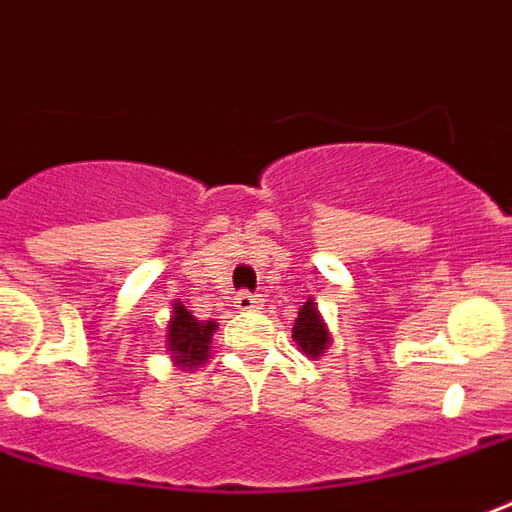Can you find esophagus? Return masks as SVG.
Returning <instances> with one entry per match:
<instances>
[{
	"label": "esophagus",
	"instance_id": "obj_1",
	"mask_svg": "<svg viewBox=\"0 0 512 512\" xmlns=\"http://www.w3.org/2000/svg\"><path fill=\"white\" fill-rule=\"evenodd\" d=\"M259 305H261V300H259V297H256V294H251V292H240V294H237V297H234V308H237V311H240V313L253 311V308H259Z\"/></svg>",
	"mask_w": 512,
	"mask_h": 512
}]
</instances>
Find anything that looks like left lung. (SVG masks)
I'll return each mask as SVG.
<instances>
[{
    "label": "left lung",
    "instance_id": "obj_1",
    "mask_svg": "<svg viewBox=\"0 0 512 512\" xmlns=\"http://www.w3.org/2000/svg\"><path fill=\"white\" fill-rule=\"evenodd\" d=\"M292 338L297 343V349L302 354H308L311 360H319L324 357V352L330 349L333 343V335H330V327L324 322V316L319 313V305L313 300L302 302V308L297 311V319H294Z\"/></svg>",
    "mask_w": 512,
    "mask_h": 512
}]
</instances>
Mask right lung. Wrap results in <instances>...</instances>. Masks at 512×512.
<instances>
[{
    "instance_id": "obj_1",
    "label": "right lung",
    "mask_w": 512,
    "mask_h": 512,
    "mask_svg": "<svg viewBox=\"0 0 512 512\" xmlns=\"http://www.w3.org/2000/svg\"><path fill=\"white\" fill-rule=\"evenodd\" d=\"M215 330H218V322H201L182 302H174L171 319L166 324V352L171 354L174 368H179L182 374H190L207 363Z\"/></svg>"
}]
</instances>
